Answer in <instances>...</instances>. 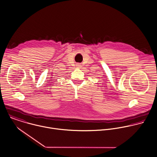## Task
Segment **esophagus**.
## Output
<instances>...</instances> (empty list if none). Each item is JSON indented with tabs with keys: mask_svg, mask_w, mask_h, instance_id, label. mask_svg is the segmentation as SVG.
Segmentation results:
<instances>
[{
	"mask_svg": "<svg viewBox=\"0 0 157 157\" xmlns=\"http://www.w3.org/2000/svg\"><path fill=\"white\" fill-rule=\"evenodd\" d=\"M76 66L78 67H79L81 66V63H78V64H76Z\"/></svg>",
	"mask_w": 157,
	"mask_h": 157,
	"instance_id": "obj_1",
	"label": "esophagus"
}]
</instances>
